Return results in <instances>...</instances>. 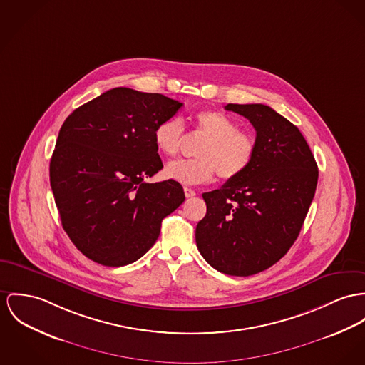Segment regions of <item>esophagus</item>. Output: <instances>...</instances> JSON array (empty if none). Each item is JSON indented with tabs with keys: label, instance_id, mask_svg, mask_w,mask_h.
<instances>
[{
	"label": "esophagus",
	"instance_id": "1",
	"mask_svg": "<svg viewBox=\"0 0 365 365\" xmlns=\"http://www.w3.org/2000/svg\"><path fill=\"white\" fill-rule=\"evenodd\" d=\"M185 196L187 197V198L195 197L196 196V192L193 189H190V187H185Z\"/></svg>",
	"mask_w": 365,
	"mask_h": 365
}]
</instances>
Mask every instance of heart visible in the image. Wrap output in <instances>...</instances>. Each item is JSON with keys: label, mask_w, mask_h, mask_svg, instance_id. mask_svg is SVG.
<instances>
[{"label": "heart", "mask_w": 365, "mask_h": 365, "mask_svg": "<svg viewBox=\"0 0 365 365\" xmlns=\"http://www.w3.org/2000/svg\"><path fill=\"white\" fill-rule=\"evenodd\" d=\"M197 130L207 139L193 160H176L165 167V176L182 185L210 182L215 172L225 180L243 175L255 158L257 144L252 135L240 132L239 125L218 111L196 115ZM183 122L173 116L160 122L154 130V144L164 155H175L183 140Z\"/></svg>", "instance_id": "1"}]
</instances>
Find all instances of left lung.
<instances>
[{
	"instance_id": "8db88e82",
	"label": "left lung",
	"mask_w": 365,
	"mask_h": 365,
	"mask_svg": "<svg viewBox=\"0 0 365 365\" xmlns=\"http://www.w3.org/2000/svg\"><path fill=\"white\" fill-rule=\"evenodd\" d=\"M250 120L257 153L250 168L221 189L202 193L205 217L197 249L217 271L250 277L289 252L304 224L318 167L300 130L264 104H227Z\"/></svg>"
}]
</instances>
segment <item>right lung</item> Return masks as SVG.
I'll list each match as a JSON object with an SVG mask.
<instances>
[{"label":"right lung","mask_w":365,"mask_h":365,"mask_svg":"<svg viewBox=\"0 0 365 365\" xmlns=\"http://www.w3.org/2000/svg\"><path fill=\"white\" fill-rule=\"evenodd\" d=\"M158 93L115 87L61 126L50 183L63 230L78 250L106 267L138 261L183 201L179 182L147 183L163 169L157 125L182 108Z\"/></svg>","instance_id":"1"}]
</instances>
